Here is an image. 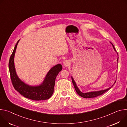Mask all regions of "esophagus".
I'll return each instance as SVG.
<instances>
[{
	"mask_svg": "<svg viewBox=\"0 0 127 127\" xmlns=\"http://www.w3.org/2000/svg\"><path fill=\"white\" fill-rule=\"evenodd\" d=\"M70 64H71V63H70V61H68V60H66L64 62V64H63V65L64 67H67L68 66H69L70 65Z\"/></svg>",
	"mask_w": 127,
	"mask_h": 127,
	"instance_id": "obj_1",
	"label": "esophagus"
}]
</instances>
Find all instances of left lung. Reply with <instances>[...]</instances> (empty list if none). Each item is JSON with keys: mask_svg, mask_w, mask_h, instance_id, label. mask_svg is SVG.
I'll use <instances>...</instances> for the list:
<instances>
[{"mask_svg": "<svg viewBox=\"0 0 127 127\" xmlns=\"http://www.w3.org/2000/svg\"><path fill=\"white\" fill-rule=\"evenodd\" d=\"M111 44H112V46H113V48L114 49V50H115V51H116V49L114 46V45L112 44L111 43ZM118 54V53H117ZM118 59L119 58H118V59H117V62H118ZM72 82H73V85L74 86V87H75V89L76 90V92L78 93V94L79 95H80V96L83 97V98H94V97H96L98 96H99V95H101L102 94H103L104 93L106 92L107 91L109 90L112 86H114V85H112L110 87L106 89H105V90H100V91H93V92H87V93H83L78 88V87H77V85H76V83L75 82V81H74L73 78L72 77ZM116 81H115V83H116ZM114 83V84H115Z\"/></svg>", "mask_w": 127, "mask_h": 127, "instance_id": "8db88e82", "label": "left lung"}]
</instances>
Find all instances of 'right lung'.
<instances>
[{
    "instance_id": "1",
    "label": "right lung",
    "mask_w": 127,
    "mask_h": 127,
    "mask_svg": "<svg viewBox=\"0 0 127 127\" xmlns=\"http://www.w3.org/2000/svg\"><path fill=\"white\" fill-rule=\"evenodd\" d=\"M19 41L20 40H18L14 48L8 64L12 85L14 88L22 95L28 99L37 101L48 99L53 94L55 79L59 72L62 70V65L61 64H58L53 66L49 70L43 82L40 85L36 86L28 85L22 81L18 77L14 64V56Z\"/></svg>"
}]
</instances>
